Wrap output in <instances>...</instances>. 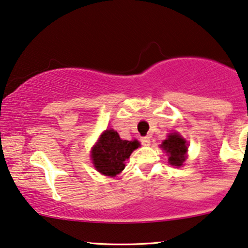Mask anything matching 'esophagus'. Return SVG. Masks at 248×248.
<instances>
[{
	"label": "esophagus",
	"instance_id": "1",
	"mask_svg": "<svg viewBox=\"0 0 248 248\" xmlns=\"http://www.w3.org/2000/svg\"><path fill=\"white\" fill-rule=\"evenodd\" d=\"M140 140H141V143H142L143 146H149V145H151V138H149L148 136L142 137V138L140 139Z\"/></svg>",
	"mask_w": 248,
	"mask_h": 248
}]
</instances>
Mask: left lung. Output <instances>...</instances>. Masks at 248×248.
Returning a JSON list of instances; mask_svg holds the SVG:
<instances>
[{"mask_svg":"<svg viewBox=\"0 0 248 248\" xmlns=\"http://www.w3.org/2000/svg\"><path fill=\"white\" fill-rule=\"evenodd\" d=\"M161 147L168 153L169 163L171 166H183L186 158V152H187V146H186L185 139H183L179 134L171 133L162 142Z\"/></svg>","mask_w":248,"mask_h":248,"instance_id":"1","label":"left lung"}]
</instances>
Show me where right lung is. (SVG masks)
Instances as JSON below:
<instances>
[{
  "label": "right lung",
  "mask_w": 248,
  "mask_h": 248,
  "mask_svg": "<svg viewBox=\"0 0 248 248\" xmlns=\"http://www.w3.org/2000/svg\"><path fill=\"white\" fill-rule=\"evenodd\" d=\"M140 143L137 140H122L114 130H106L92 151V161L99 172L105 176H116L124 169V161Z\"/></svg>",
  "instance_id": "1"
}]
</instances>
